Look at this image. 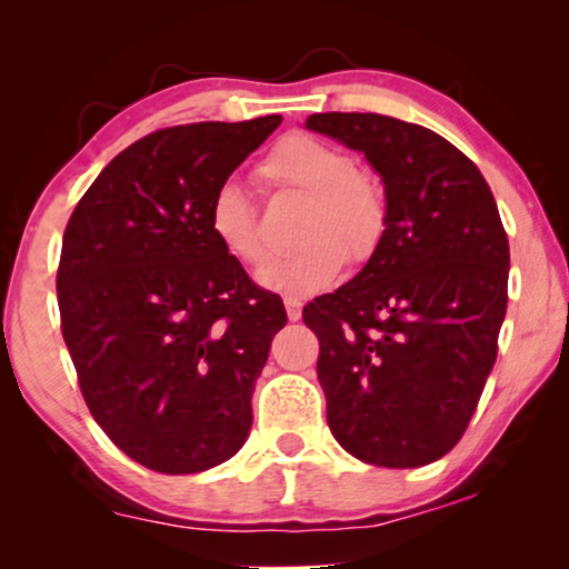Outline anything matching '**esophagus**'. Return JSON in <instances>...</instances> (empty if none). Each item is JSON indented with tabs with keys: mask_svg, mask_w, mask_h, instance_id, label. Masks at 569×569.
<instances>
[{
	"mask_svg": "<svg viewBox=\"0 0 569 569\" xmlns=\"http://www.w3.org/2000/svg\"><path fill=\"white\" fill-rule=\"evenodd\" d=\"M284 308H287V318H290V321H300V316H302V302L300 300L287 298Z\"/></svg>",
	"mask_w": 569,
	"mask_h": 569,
	"instance_id": "1",
	"label": "esophagus"
}]
</instances>
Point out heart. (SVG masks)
Listing matches in <instances>:
<instances>
[{
	"mask_svg": "<svg viewBox=\"0 0 569 569\" xmlns=\"http://www.w3.org/2000/svg\"><path fill=\"white\" fill-rule=\"evenodd\" d=\"M259 176L277 189L308 197L292 251L271 259L259 282L271 292L308 298L329 287L347 259L368 261L386 224L383 193L341 147L310 134H290L259 162ZM217 246L243 267H259L267 256L256 228V209L238 181L217 186L207 209Z\"/></svg>",
	"mask_w": 569,
	"mask_h": 569,
	"instance_id": "b5f03b06",
	"label": "heart"
}]
</instances>
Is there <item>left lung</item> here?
<instances>
[{
	"label": "left lung",
	"instance_id": "obj_1",
	"mask_svg": "<svg viewBox=\"0 0 569 569\" xmlns=\"http://www.w3.org/2000/svg\"><path fill=\"white\" fill-rule=\"evenodd\" d=\"M306 129L362 152L383 181L368 263L302 310L339 446L417 469L461 440L492 372L510 248L479 168L435 131L380 113H313Z\"/></svg>",
	"mask_w": 569,
	"mask_h": 569
}]
</instances>
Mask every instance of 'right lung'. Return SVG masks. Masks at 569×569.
<instances>
[{"label":"right lung","mask_w":569,"mask_h":569,"mask_svg":"<svg viewBox=\"0 0 569 569\" xmlns=\"http://www.w3.org/2000/svg\"><path fill=\"white\" fill-rule=\"evenodd\" d=\"M282 116L152 131L100 170L61 243V333L90 415L160 473L220 466L251 432V396L287 323L217 246V186Z\"/></svg>","instance_id":"add662e5"}]
</instances>
